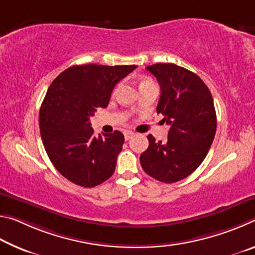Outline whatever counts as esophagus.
Listing matches in <instances>:
<instances>
[{
	"label": "esophagus",
	"mask_w": 255,
	"mask_h": 255,
	"mask_svg": "<svg viewBox=\"0 0 255 255\" xmlns=\"http://www.w3.org/2000/svg\"><path fill=\"white\" fill-rule=\"evenodd\" d=\"M132 135H133V132H132V131H130V130H127V131H125V139L128 140L129 138H130Z\"/></svg>",
	"instance_id": "esophagus-1"
}]
</instances>
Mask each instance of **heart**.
Masks as SVG:
<instances>
[{"label":"heart","instance_id":"obj_1","mask_svg":"<svg viewBox=\"0 0 255 255\" xmlns=\"http://www.w3.org/2000/svg\"><path fill=\"white\" fill-rule=\"evenodd\" d=\"M147 83H153V81L152 80H149V79H143L140 81V84L139 85H144V84H147ZM117 92V89H115V91H114V94Z\"/></svg>","mask_w":255,"mask_h":255}]
</instances>
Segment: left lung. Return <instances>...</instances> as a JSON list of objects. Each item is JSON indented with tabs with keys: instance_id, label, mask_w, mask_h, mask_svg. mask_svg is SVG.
<instances>
[{
	"instance_id": "obj_1",
	"label": "left lung",
	"mask_w": 255,
	"mask_h": 255,
	"mask_svg": "<svg viewBox=\"0 0 255 255\" xmlns=\"http://www.w3.org/2000/svg\"><path fill=\"white\" fill-rule=\"evenodd\" d=\"M146 68L161 88L156 111L170 130L165 143L147 136L140 165L155 180L173 183L196 171L213 144L217 127L214 100L204 81L183 67L166 63Z\"/></svg>"
}]
</instances>
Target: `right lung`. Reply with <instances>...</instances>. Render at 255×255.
Returning <instances> with one entry per match:
<instances>
[{
  "label": "right lung",
  "instance_id": "add662e5",
  "mask_svg": "<svg viewBox=\"0 0 255 255\" xmlns=\"http://www.w3.org/2000/svg\"><path fill=\"white\" fill-rule=\"evenodd\" d=\"M136 65H74L48 88L39 111L42 144L60 174L92 188L114 174L125 137L120 131L93 135L90 118L107 108L115 85Z\"/></svg>",
  "mask_w": 255,
  "mask_h": 255
}]
</instances>
